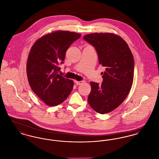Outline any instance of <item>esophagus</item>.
I'll list each match as a JSON object with an SVG mask.
<instances>
[{"label":"esophagus","mask_w":159,"mask_h":159,"mask_svg":"<svg viewBox=\"0 0 159 159\" xmlns=\"http://www.w3.org/2000/svg\"><path fill=\"white\" fill-rule=\"evenodd\" d=\"M83 82H84L83 80H82V81H75V83H76V85H80V84H82Z\"/></svg>","instance_id":"34e87169"}]
</instances>
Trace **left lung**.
I'll return each mask as SVG.
<instances>
[{"label":"left lung","mask_w":159,"mask_h":159,"mask_svg":"<svg viewBox=\"0 0 159 159\" xmlns=\"http://www.w3.org/2000/svg\"><path fill=\"white\" fill-rule=\"evenodd\" d=\"M98 53L99 64L106 68L101 73V84L91 82L88 103L97 113H108L121 104L131 89L134 60L127 43L113 33H92L83 36Z\"/></svg>","instance_id":"left-lung-1"}]
</instances>
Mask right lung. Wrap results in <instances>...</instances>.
I'll return each instance as SVG.
<instances>
[{
    "instance_id": "1",
    "label": "right lung",
    "mask_w": 159,
    "mask_h": 159,
    "mask_svg": "<svg viewBox=\"0 0 159 159\" xmlns=\"http://www.w3.org/2000/svg\"><path fill=\"white\" fill-rule=\"evenodd\" d=\"M80 34L56 31L39 39L31 48L27 62V75L33 91L46 104L55 106L67 98L73 81L58 74L66 51Z\"/></svg>"
}]
</instances>
